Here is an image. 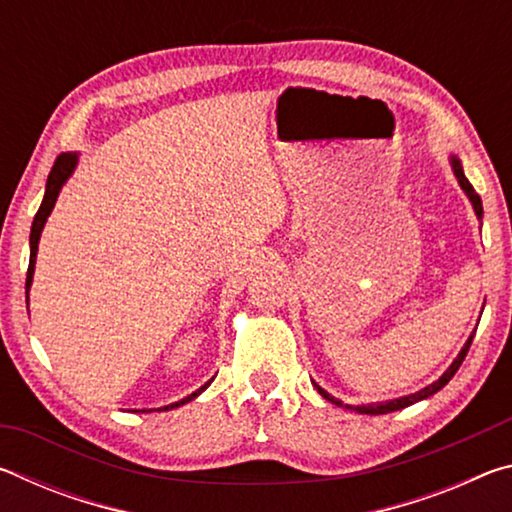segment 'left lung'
<instances>
[{"label": "left lung", "instance_id": "1", "mask_svg": "<svg viewBox=\"0 0 512 512\" xmlns=\"http://www.w3.org/2000/svg\"><path fill=\"white\" fill-rule=\"evenodd\" d=\"M452 167H454V173H456V178H458V183H461V187L465 189V194L470 196V201H472V205H474V212H476V216H483V205H481V198H479V194L474 192V187L470 185V180L465 178V173H463V167H461V162H458V158H452ZM472 339H474V334L470 336V339H467V343L463 345V350H461V354H458V357L454 359V363L452 366H449L447 370H445V375L440 377L438 381H433L431 386H427V388H422L420 393H413V395H406V397H400V400H391V402H379V404H368V406H350V404H343L341 400H336V397H332L329 395L327 391H323V388H320L318 384H314L316 388H318V393L325 397L327 402H332V404H336V406H345V409H350V411H359V413H370V415H381V413H391V411H400V409H404V406H411V404H415V402H420V400H424V397H431L433 393H438L440 388H443L449 379H452L454 375H456V370L461 368V363H463V359H465V354H467V350H470V345H472Z\"/></svg>", "mask_w": 512, "mask_h": 512}]
</instances>
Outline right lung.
I'll use <instances>...</instances> for the list:
<instances>
[{"label": "right lung", "instance_id": "1", "mask_svg": "<svg viewBox=\"0 0 512 512\" xmlns=\"http://www.w3.org/2000/svg\"><path fill=\"white\" fill-rule=\"evenodd\" d=\"M76 160H79V155L76 153H60L54 167H51L49 171V178H47V189H45V198H42V205L40 210L36 212V219H33V225H31V259H29V271H27V305H29V289H31V282H33V268H36V255H38V241H40V232L42 228H45V221L47 216L51 214V210H54V203L58 198V192L60 187L65 185V180L72 176V171L76 167ZM210 386V381H207L205 386L198 388L196 393H192L189 397H185V400H180L176 404H169L164 406L162 411H169V409H176V406H183L185 402L194 400V397L201 395L205 388Z\"/></svg>", "mask_w": 512, "mask_h": 512}]
</instances>
